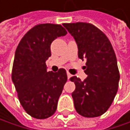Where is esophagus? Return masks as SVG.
<instances>
[{"mask_svg": "<svg viewBox=\"0 0 130 130\" xmlns=\"http://www.w3.org/2000/svg\"><path fill=\"white\" fill-rule=\"evenodd\" d=\"M67 77H68V78H70L72 77V75L69 72H67Z\"/></svg>", "mask_w": 130, "mask_h": 130, "instance_id": "34e87169", "label": "esophagus"}]
</instances>
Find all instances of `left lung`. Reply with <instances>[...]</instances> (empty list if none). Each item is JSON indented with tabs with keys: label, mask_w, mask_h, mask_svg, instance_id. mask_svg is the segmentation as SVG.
I'll return each mask as SVG.
<instances>
[{
	"label": "left lung",
	"mask_w": 130,
	"mask_h": 130,
	"mask_svg": "<svg viewBox=\"0 0 130 130\" xmlns=\"http://www.w3.org/2000/svg\"><path fill=\"white\" fill-rule=\"evenodd\" d=\"M78 45V55L86 58L82 82L73 76L75 89L72 93L76 112L84 117H97L105 113L116 95L119 72L112 46L106 35L95 25L77 22L63 24Z\"/></svg>",
	"instance_id": "8db88e82"
}]
</instances>
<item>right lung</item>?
Instances as JSON below:
<instances>
[{"label": "right lung", "instance_id": "right-lung-1", "mask_svg": "<svg viewBox=\"0 0 130 130\" xmlns=\"http://www.w3.org/2000/svg\"><path fill=\"white\" fill-rule=\"evenodd\" d=\"M66 34L60 24H38L24 35L17 47L11 78L22 107L34 118H48L56 111L67 74L64 69L48 72L45 61L52 55V42Z\"/></svg>", "mask_w": 130, "mask_h": 130}]
</instances>
